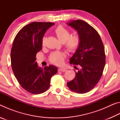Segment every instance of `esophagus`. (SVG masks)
<instances>
[{
	"label": "esophagus",
	"mask_w": 120,
	"mask_h": 120,
	"mask_svg": "<svg viewBox=\"0 0 120 120\" xmlns=\"http://www.w3.org/2000/svg\"><path fill=\"white\" fill-rule=\"evenodd\" d=\"M59 71H62V72H65L67 71V69L64 68H59L58 69Z\"/></svg>",
	"instance_id": "34e87169"
}]
</instances>
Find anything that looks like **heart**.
I'll return each mask as SVG.
<instances>
[{
	"label": "heart",
	"instance_id": "heart-1",
	"mask_svg": "<svg viewBox=\"0 0 120 120\" xmlns=\"http://www.w3.org/2000/svg\"><path fill=\"white\" fill-rule=\"evenodd\" d=\"M55 33L61 42L64 43L67 49L70 52H75L78 50L80 44V38L78 35H71L70 32L62 26H59L56 28ZM46 38H42V45L45 44ZM66 54L64 52L56 51L51 53L49 59L53 64L56 65L61 64L64 62Z\"/></svg>",
	"mask_w": 120,
	"mask_h": 120
}]
</instances>
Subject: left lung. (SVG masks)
I'll return each instance as SVG.
<instances>
[{
  "label": "left lung",
  "instance_id": "obj_1",
  "mask_svg": "<svg viewBox=\"0 0 120 120\" xmlns=\"http://www.w3.org/2000/svg\"><path fill=\"white\" fill-rule=\"evenodd\" d=\"M78 32L80 44L70 63L78 65L74 79L67 82L72 92L85 94L92 90L98 83L105 64V54L102 41L96 30L84 21L77 19L67 23Z\"/></svg>",
  "mask_w": 120,
  "mask_h": 120
}]
</instances>
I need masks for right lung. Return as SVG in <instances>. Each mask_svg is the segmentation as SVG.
<instances>
[{"instance_id": "1", "label": "right lung", "mask_w": 120, "mask_h": 120, "mask_svg": "<svg viewBox=\"0 0 120 120\" xmlns=\"http://www.w3.org/2000/svg\"><path fill=\"white\" fill-rule=\"evenodd\" d=\"M54 23L32 22L22 28L12 46L11 68L18 82L28 92L39 94L50 87L51 78L57 73L56 67L50 65L39 67L36 55L42 50V38L46 30Z\"/></svg>"}]
</instances>
